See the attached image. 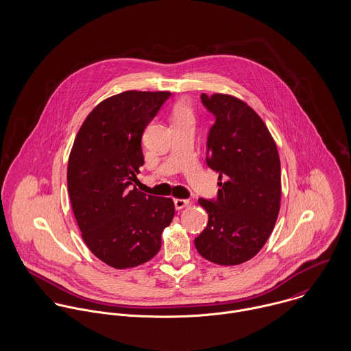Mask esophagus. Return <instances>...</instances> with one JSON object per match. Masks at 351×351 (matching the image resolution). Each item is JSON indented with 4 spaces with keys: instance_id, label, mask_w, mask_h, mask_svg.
<instances>
[{
    "instance_id": "34e87169",
    "label": "esophagus",
    "mask_w": 351,
    "mask_h": 351,
    "mask_svg": "<svg viewBox=\"0 0 351 351\" xmlns=\"http://www.w3.org/2000/svg\"><path fill=\"white\" fill-rule=\"evenodd\" d=\"M174 205H176V209H182L185 206L189 205V200H185V199H176L174 200Z\"/></svg>"
}]
</instances>
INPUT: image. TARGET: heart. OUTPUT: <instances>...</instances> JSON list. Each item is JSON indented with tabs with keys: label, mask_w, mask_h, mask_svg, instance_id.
Segmentation results:
<instances>
[{
	"label": "heart",
	"mask_w": 351,
	"mask_h": 351,
	"mask_svg": "<svg viewBox=\"0 0 351 351\" xmlns=\"http://www.w3.org/2000/svg\"><path fill=\"white\" fill-rule=\"evenodd\" d=\"M173 121L174 124L178 123H195V109L193 106L186 102V101H181L178 102L171 113Z\"/></svg>",
	"instance_id": "obj_1"
}]
</instances>
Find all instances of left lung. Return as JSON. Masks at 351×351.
I'll return each mask as SVG.
<instances>
[{
	"label": "left lung",
	"mask_w": 351,
	"mask_h": 351,
	"mask_svg": "<svg viewBox=\"0 0 351 351\" xmlns=\"http://www.w3.org/2000/svg\"><path fill=\"white\" fill-rule=\"evenodd\" d=\"M215 114L206 163L219 173L217 200L199 199L206 228L195 239L201 256L234 266L255 256L269 239L280 212L281 166L276 142L259 114L230 95H201Z\"/></svg>",
	"instance_id": "1"
}]
</instances>
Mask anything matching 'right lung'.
Segmentation results:
<instances>
[{"label":"right lung","instance_id":"1","mask_svg":"<svg viewBox=\"0 0 351 351\" xmlns=\"http://www.w3.org/2000/svg\"><path fill=\"white\" fill-rule=\"evenodd\" d=\"M170 92L127 90L108 97L86 116L67 165V191L81 237L114 269L154 258L174 202L130 185L145 163L142 135Z\"/></svg>","mask_w":351,"mask_h":351}]
</instances>
